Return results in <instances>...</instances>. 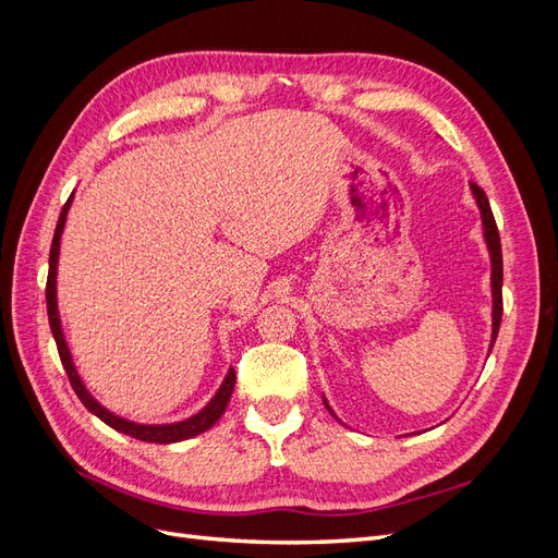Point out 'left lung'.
Returning a JSON list of instances; mask_svg holds the SVG:
<instances>
[{
    "instance_id": "1",
    "label": "left lung",
    "mask_w": 558,
    "mask_h": 558,
    "mask_svg": "<svg viewBox=\"0 0 558 558\" xmlns=\"http://www.w3.org/2000/svg\"><path fill=\"white\" fill-rule=\"evenodd\" d=\"M472 195L477 199V207L482 211V226H484V240L488 246V253H492V293H494V332H492V347L498 337V328H500V318H502V251H500V234H498V226L496 218L492 211V205H488L486 193L480 189L477 183L470 181ZM326 402V398H324ZM328 408V402H326ZM328 412L332 414V410L328 408ZM335 416V414H332Z\"/></svg>"
}]
</instances>
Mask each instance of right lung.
<instances>
[{
  "label": "right lung",
  "mask_w": 558,
  "mask_h": 558,
  "mask_svg": "<svg viewBox=\"0 0 558 558\" xmlns=\"http://www.w3.org/2000/svg\"><path fill=\"white\" fill-rule=\"evenodd\" d=\"M72 205V197L64 202V207L60 211L58 218V226H56V234H53V244H50V258H48V281H46V307H48V324H50V332L56 337V344H58V353H60V361L66 377H70V384L74 388V393L78 396V400L86 404L88 412H93L97 418H102L107 426H111L118 433H125L134 440H142V442H156V445H170V442H181V440H189V437H195L199 433L209 430L218 418L223 416L230 396H232V388H234V369L230 367L228 375L218 388L216 396L209 400V404L205 410H199L195 416L179 421V424H162V426H144V424H134V421L121 418L111 414L107 408H102L90 393L88 388L83 386L74 361H72V353L70 347L64 342V335H62V326H60V314H58V298H56V277H58V256H60V234L64 230V218L66 211H70Z\"/></svg>",
  "instance_id": "add662e5"
}]
</instances>
